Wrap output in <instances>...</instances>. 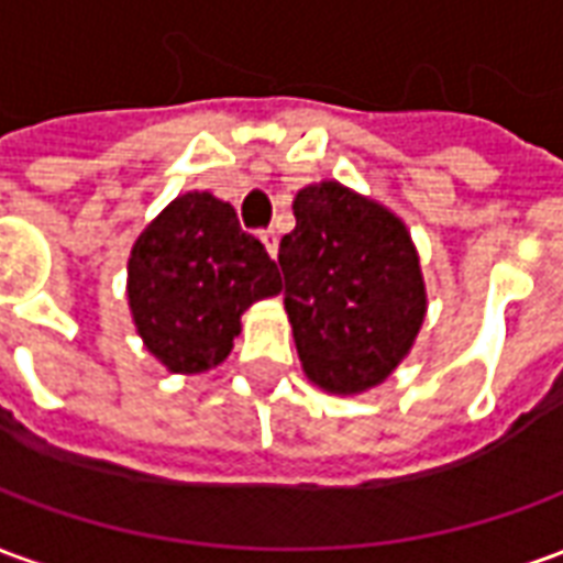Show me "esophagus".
<instances>
[{
	"instance_id": "obj_1",
	"label": "esophagus",
	"mask_w": 563,
	"mask_h": 563,
	"mask_svg": "<svg viewBox=\"0 0 563 563\" xmlns=\"http://www.w3.org/2000/svg\"><path fill=\"white\" fill-rule=\"evenodd\" d=\"M262 238V244H265V250H268L271 256L277 258V246H280V238H277V232L274 229H265V232L258 234Z\"/></svg>"
}]
</instances>
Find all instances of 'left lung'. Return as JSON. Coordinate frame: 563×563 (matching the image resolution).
Instances as JSON below:
<instances>
[{
    "label": "left lung",
    "instance_id": "8db88e82",
    "mask_svg": "<svg viewBox=\"0 0 563 563\" xmlns=\"http://www.w3.org/2000/svg\"><path fill=\"white\" fill-rule=\"evenodd\" d=\"M283 234L286 313L307 379L362 395L395 374L422 329L428 292L410 229L338 180L298 189Z\"/></svg>",
    "mask_w": 563,
    "mask_h": 563
}]
</instances>
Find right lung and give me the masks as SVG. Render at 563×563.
<instances>
[{"instance_id": "add662e5", "label": "right lung", "mask_w": 563, "mask_h": 563, "mask_svg": "<svg viewBox=\"0 0 563 563\" xmlns=\"http://www.w3.org/2000/svg\"><path fill=\"white\" fill-rule=\"evenodd\" d=\"M280 292L274 258L229 201L184 192L139 234L126 295L147 353L172 374L222 365L246 307Z\"/></svg>"}]
</instances>
